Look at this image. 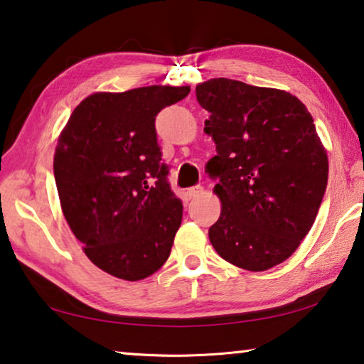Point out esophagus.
I'll list each match as a JSON object with an SVG mask.
<instances>
[{
  "mask_svg": "<svg viewBox=\"0 0 364 364\" xmlns=\"http://www.w3.org/2000/svg\"><path fill=\"white\" fill-rule=\"evenodd\" d=\"M202 191H204V188L200 186V184H197V186H193V188H189L188 189V197L189 199H196V197H199L200 194H202Z\"/></svg>",
  "mask_w": 364,
  "mask_h": 364,
  "instance_id": "34e87169",
  "label": "esophagus"
}]
</instances>
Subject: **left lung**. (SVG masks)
Instances as JSON below:
<instances>
[{"mask_svg":"<svg viewBox=\"0 0 364 364\" xmlns=\"http://www.w3.org/2000/svg\"><path fill=\"white\" fill-rule=\"evenodd\" d=\"M196 97L217 144L207 164L223 205L208 230L213 249L239 268H273L311 230L328 186L313 117L291 93L230 78L197 85Z\"/></svg>","mask_w":364,"mask_h":364,"instance_id":"left-lung-1","label":"left lung"}]
</instances>
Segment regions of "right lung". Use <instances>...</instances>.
I'll list each match as a JSON object with an SVG mask.
<instances>
[{
  "instance_id": "1",
  "label": "right lung",
  "mask_w": 364,
  "mask_h": 364,
  "mask_svg": "<svg viewBox=\"0 0 364 364\" xmlns=\"http://www.w3.org/2000/svg\"><path fill=\"white\" fill-rule=\"evenodd\" d=\"M189 86L95 93L73 110L54 154L64 217L86 257L115 278L139 281L162 267L183 204L162 162L156 117Z\"/></svg>"
}]
</instances>
